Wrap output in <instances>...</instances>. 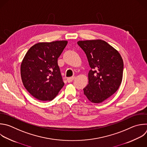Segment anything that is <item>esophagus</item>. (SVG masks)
<instances>
[{
    "instance_id": "34e87169",
    "label": "esophagus",
    "mask_w": 147,
    "mask_h": 147,
    "mask_svg": "<svg viewBox=\"0 0 147 147\" xmlns=\"http://www.w3.org/2000/svg\"><path fill=\"white\" fill-rule=\"evenodd\" d=\"M74 78H75L74 76H73V77H69V78H67V81L68 82H72L74 80Z\"/></svg>"
}]
</instances>
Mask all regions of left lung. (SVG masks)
Masks as SVG:
<instances>
[{
    "label": "left lung",
    "instance_id": "obj_1",
    "mask_svg": "<svg viewBox=\"0 0 147 147\" xmlns=\"http://www.w3.org/2000/svg\"><path fill=\"white\" fill-rule=\"evenodd\" d=\"M77 44L85 52L91 68L84 93L91 102L102 103L112 96L121 84L122 58L115 48L102 40L79 41Z\"/></svg>",
    "mask_w": 147,
    "mask_h": 147
}]
</instances>
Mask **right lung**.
Instances as JSON below:
<instances>
[{
    "label": "right lung",
    "mask_w": 147,
    "mask_h": 147,
    "mask_svg": "<svg viewBox=\"0 0 147 147\" xmlns=\"http://www.w3.org/2000/svg\"><path fill=\"white\" fill-rule=\"evenodd\" d=\"M67 41L38 42L26 53L21 66L23 84L29 93L41 101L52 100L64 86L58 58Z\"/></svg>",
    "instance_id": "right-lung-1"
}]
</instances>
